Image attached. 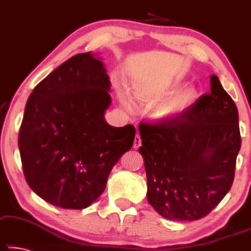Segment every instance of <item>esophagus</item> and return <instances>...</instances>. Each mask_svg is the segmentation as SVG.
<instances>
[{
    "label": "esophagus",
    "instance_id": "1",
    "mask_svg": "<svg viewBox=\"0 0 251 251\" xmlns=\"http://www.w3.org/2000/svg\"><path fill=\"white\" fill-rule=\"evenodd\" d=\"M141 145V138L139 134H137L136 137H134V140H133V147L134 148H139Z\"/></svg>",
    "mask_w": 251,
    "mask_h": 251
}]
</instances>
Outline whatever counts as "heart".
<instances>
[{
  "mask_svg": "<svg viewBox=\"0 0 251 251\" xmlns=\"http://www.w3.org/2000/svg\"><path fill=\"white\" fill-rule=\"evenodd\" d=\"M176 83L169 86L164 92H155L148 87L136 86L134 88V96L138 100L146 101V103H154L164 94L169 93ZM197 90L194 86H187L184 88L177 90L172 94L168 100H163L154 108L152 117L159 122H169L179 118L184 112H187L197 100Z\"/></svg>",
  "mask_w": 251,
  "mask_h": 251,
  "instance_id": "1",
  "label": "heart"
}]
</instances>
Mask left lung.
<instances>
[{
    "label": "left lung",
    "mask_w": 251,
    "mask_h": 251,
    "mask_svg": "<svg viewBox=\"0 0 251 251\" xmlns=\"http://www.w3.org/2000/svg\"><path fill=\"white\" fill-rule=\"evenodd\" d=\"M139 132L148 202L172 221L208 215L231 189L241 147L238 108L217 75L182 115L143 122Z\"/></svg>",
    "instance_id": "1"
}]
</instances>
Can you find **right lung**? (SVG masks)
<instances>
[{"mask_svg": "<svg viewBox=\"0 0 251 251\" xmlns=\"http://www.w3.org/2000/svg\"><path fill=\"white\" fill-rule=\"evenodd\" d=\"M111 81L100 57H70L35 87L21 123L19 151L31 190L61 208L82 209L103 194L136 129L105 121Z\"/></svg>", "mask_w": 251, "mask_h": 251, "instance_id": "right-lung-1", "label": "right lung"}]
</instances>
